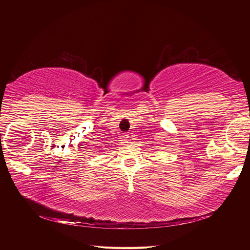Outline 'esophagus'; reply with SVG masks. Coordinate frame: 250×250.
I'll return each mask as SVG.
<instances>
[{
    "instance_id": "1",
    "label": "esophagus",
    "mask_w": 250,
    "mask_h": 250,
    "mask_svg": "<svg viewBox=\"0 0 250 250\" xmlns=\"http://www.w3.org/2000/svg\"><path fill=\"white\" fill-rule=\"evenodd\" d=\"M123 137H124V139H123V140H125V141H128V135H127V134H125Z\"/></svg>"
}]
</instances>
